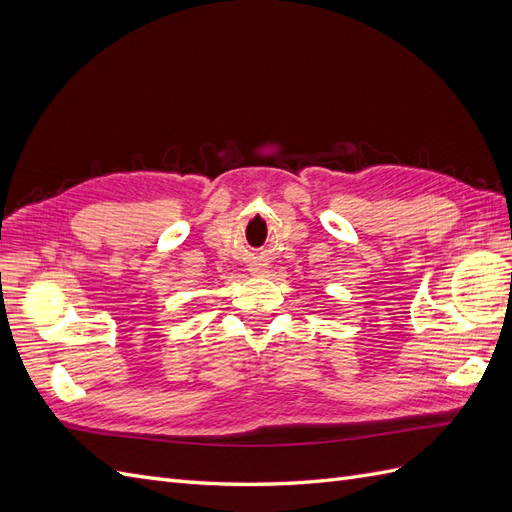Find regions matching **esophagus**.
Wrapping results in <instances>:
<instances>
[{
  "label": "esophagus",
  "mask_w": 512,
  "mask_h": 512,
  "mask_svg": "<svg viewBox=\"0 0 512 512\" xmlns=\"http://www.w3.org/2000/svg\"><path fill=\"white\" fill-rule=\"evenodd\" d=\"M256 271H258V273H260V269H256Z\"/></svg>",
  "instance_id": "34e87169"
}]
</instances>
